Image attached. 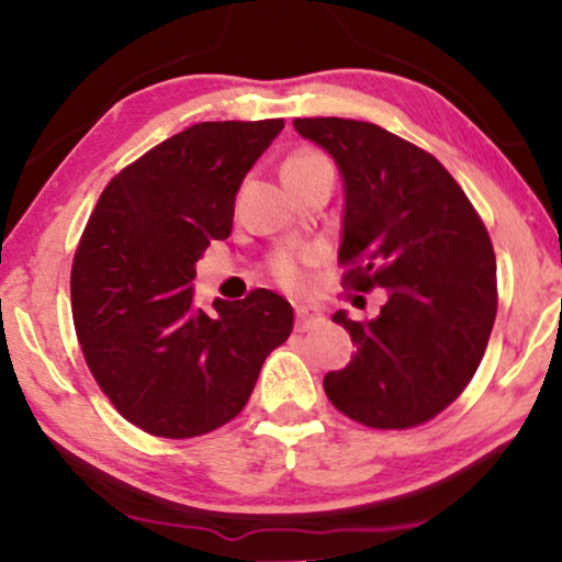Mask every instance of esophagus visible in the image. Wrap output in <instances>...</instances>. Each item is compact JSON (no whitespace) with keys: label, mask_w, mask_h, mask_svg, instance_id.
Instances as JSON below:
<instances>
[{"label":"esophagus","mask_w":562,"mask_h":562,"mask_svg":"<svg viewBox=\"0 0 562 562\" xmlns=\"http://www.w3.org/2000/svg\"><path fill=\"white\" fill-rule=\"evenodd\" d=\"M324 322L322 311L311 306H296V331H311Z\"/></svg>","instance_id":"esophagus-1"}]
</instances>
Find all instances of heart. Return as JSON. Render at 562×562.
I'll return each mask as SVG.
<instances>
[{"label": "heart", "mask_w": 562, "mask_h": 562, "mask_svg": "<svg viewBox=\"0 0 562 562\" xmlns=\"http://www.w3.org/2000/svg\"><path fill=\"white\" fill-rule=\"evenodd\" d=\"M322 162H329L324 158L322 153L316 150H308V148H301L296 153H291L286 162H283V178H293L299 176V172L311 170L316 166H322ZM314 261L308 254H279L271 258L269 263V271L273 273V279L281 283V286L286 289H304L308 276H306V266Z\"/></svg>", "instance_id": "1"}]
</instances>
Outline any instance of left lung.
Wrapping results in <instances>:
<instances>
[{"label":"left lung","mask_w":562,"mask_h":562,"mask_svg":"<svg viewBox=\"0 0 562 562\" xmlns=\"http://www.w3.org/2000/svg\"><path fill=\"white\" fill-rule=\"evenodd\" d=\"M293 127L341 170V283L386 289L371 322L331 316L357 351L324 376L326 396L359 425H425L464 392L487 349L497 314L490 233L442 162L404 137L347 117Z\"/></svg>","instance_id":"obj_1"}]
</instances>
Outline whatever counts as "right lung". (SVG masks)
Wrapping results in <instances>:
<instances>
[{
    "label": "right lung",
    "instance_id": "right-lung-1",
    "mask_svg": "<svg viewBox=\"0 0 562 562\" xmlns=\"http://www.w3.org/2000/svg\"><path fill=\"white\" fill-rule=\"evenodd\" d=\"M283 120L198 123L155 145L102 191L77 244L75 331L94 382L131 425L201 437L246 407L293 308L269 289L193 306L195 261L226 240L246 172Z\"/></svg>",
    "mask_w": 562,
    "mask_h": 562
}]
</instances>
